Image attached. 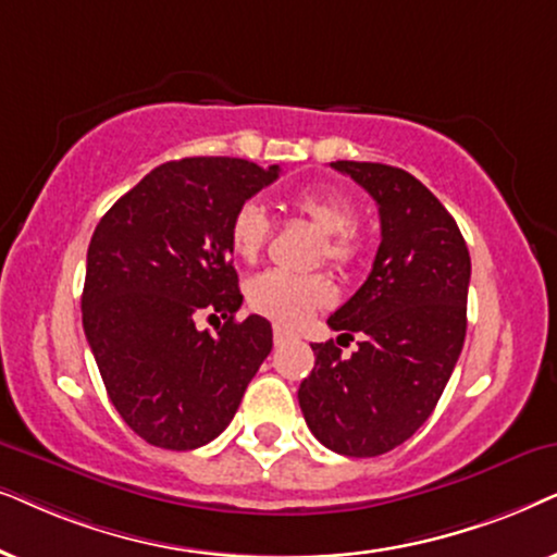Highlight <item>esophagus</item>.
<instances>
[{
    "label": "esophagus",
    "instance_id": "obj_1",
    "mask_svg": "<svg viewBox=\"0 0 557 557\" xmlns=\"http://www.w3.org/2000/svg\"><path fill=\"white\" fill-rule=\"evenodd\" d=\"M272 336H274V344H283V341H287V338H290V333H287L285 329H280V325H274Z\"/></svg>",
    "mask_w": 557,
    "mask_h": 557
}]
</instances>
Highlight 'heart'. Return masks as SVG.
Here are the masks:
<instances>
[{"instance_id":"heart-1","label":"heart","mask_w":557,"mask_h":557,"mask_svg":"<svg viewBox=\"0 0 557 557\" xmlns=\"http://www.w3.org/2000/svg\"><path fill=\"white\" fill-rule=\"evenodd\" d=\"M295 213L308 219L318 232V259H329L336 267H348L359 259L361 236L356 232V206L336 190L306 188L290 196ZM272 234L270 213L259 201H247L234 211L228 224V242L234 255L244 262H257ZM333 298L329 280L323 274H290L283 270H267L247 283V302L251 310L270 318L277 325H300L310 313L329 306Z\"/></svg>"}]
</instances>
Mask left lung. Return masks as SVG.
Here are the masks:
<instances>
[{
  "instance_id": "obj_1",
  "label": "left lung",
  "mask_w": 557,
  "mask_h": 557,
  "mask_svg": "<svg viewBox=\"0 0 557 557\" xmlns=\"http://www.w3.org/2000/svg\"><path fill=\"white\" fill-rule=\"evenodd\" d=\"M376 201L382 242L367 283L329 318L359 351L313 344L315 367L298 389L310 433L341 456L397 448L435 410L466 338L471 257L454 216L405 170L331 162Z\"/></svg>"
}]
</instances>
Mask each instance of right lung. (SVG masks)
Returning a JSON list of instances; mask_svg holds the SVG:
<instances>
[{"label":"right lung","mask_w":557,"mask_h":557,"mask_svg":"<svg viewBox=\"0 0 557 557\" xmlns=\"http://www.w3.org/2000/svg\"><path fill=\"white\" fill-rule=\"evenodd\" d=\"M280 165L183 158L147 173L96 226L81 295L84 331L122 420L150 446L193 450L226 430L272 351L262 315L236 321L234 211ZM221 314L216 334L195 318Z\"/></svg>","instance_id":"1"}]
</instances>
